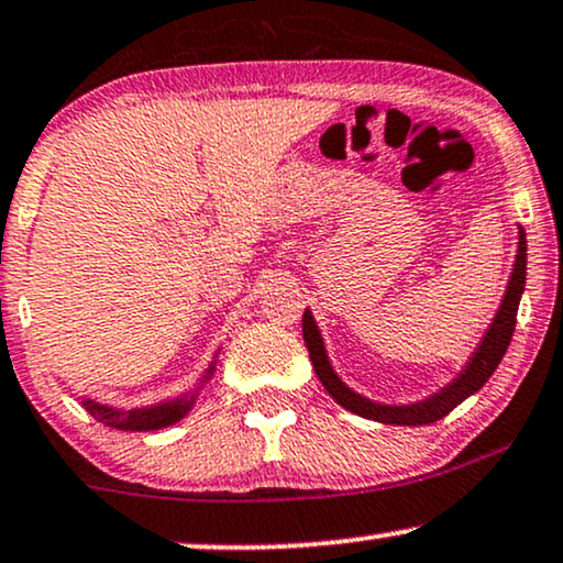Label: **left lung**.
Returning a JSON list of instances; mask_svg holds the SVG:
<instances>
[{"mask_svg":"<svg viewBox=\"0 0 563 563\" xmlns=\"http://www.w3.org/2000/svg\"><path fill=\"white\" fill-rule=\"evenodd\" d=\"M526 269H528V242H526V231L520 229V242H517V254H515V267L512 275H509L505 298H501V306L497 311V317L492 319V327L486 329L482 344H478L474 355L466 363V368L459 373V378H453L445 388H440L438 394H432L430 399L417 401V404H404V407H396V404H378L365 399L342 384V378L336 376L332 363H329L327 350H324V340H321V332L313 321L311 311H303V342L306 350H309L313 371L321 380V386L327 388L329 396L344 407L352 415L373 419V422H384V424H430L443 419L445 415L459 407L461 401H466L471 394H476L482 388L497 365L505 357V352L509 347V340H512L515 332V321H517V306H520L522 290H526Z\"/></svg>","mask_w":563,"mask_h":563,"instance_id":"8db88e82","label":"left lung"}]
</instances>
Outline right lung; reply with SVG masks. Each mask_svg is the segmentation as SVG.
Returning a JSON list of instances; mask_svg holds the SVG:
<instances>
[{
	"label": "right lung",
	"mask_w": 563,
	"mask_h": 563,
	"mask_svg": "<svg viewBox=\"0 0 563 563\" xmlns=\"http://www.w3.org/2000/svg\"><path fill=\"white\" fill-rule=\"evenodd\" d=\"M213 371H216V360L208 365L203 380L211 378ZM195 396H198V391H192L190 396H183V399L154 404V407H144V409H112L108 404H97L92 399H85L81 404H85V409L97 419V422L115 427V430L146 432V430H162V427L179 422V419L192 409Z\"/></svg>",
	"instance_id": "1"
}]
</instances>
